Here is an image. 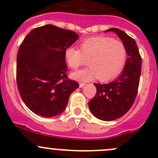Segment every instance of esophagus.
Instances as JSON below:
<instances>
[{
    "label": "esophagus",
    "instance_id": "1",
    "mask_svg": "<svg viewBox=\"0 0 158 158\" xmlns=\"http://www.w3.org/2000/svg\"><path fill=\"white\" fill-rule=\"evenodd\" d=\"M85 83H83V82H81V83H80V84H79V86H80V87H84V85H85Z\"/></svg>",
    "mask_w": 158,
    "mask_h": 158
}]
</instances>
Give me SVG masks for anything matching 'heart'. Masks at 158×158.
<instances>
[{
  "label": "heart",
  "instance_id": "heart-1",
  "mask_svg": "<svg viewBox=\"0 0 158 158\" xmlns=\"http://www.w3.org/2000/svg\"><path fill=\"white\" fill-rule=\"evenodd\" d=\"M68 65L77 69L87 64L90 67L72 74L74 78L87 81L97 77L100 81H108L116 77L125 67L127 50L125 44L109 36H94L83 40L76 47L69 46L64 50Z\"/></svg>",
  "mask_w": 158,
  "mask_h": 158
}]
</instances>
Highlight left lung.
Returning <instances> with one entry per match:
<instances>
[{"label":"left lung","mask_w":158,"mask_h":158,"mask_svg":"<svg viewBox=\"0 0 158 158\" xmlns=\"http://www.w3.org/2000/svg\"><path fill=\"white\" fill-rule=\"evenodd\" d=\"M126 47L128 59L118 77L108 84H94L97 94L89 102L93 115L103 121L117 119L126 114L134 103L139 90L141 57L135 41L125 32L111 28Z\"/></svg>","instance_id":"left-lung-1"}]
</instances>
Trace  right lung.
<instances>
[{"label": "right lung", "mask_w": 158, "mask_h": 158, "mask_svg": "<svg viewBox=\"0 0 158 158\" xmlns=\"http://www.w3.org/2000/svg\"><path fill=\"white\" fill-rule=\"evenodd\" d=\"M77 40L74 31L48 24L33 29L19 45L17 87L23 103L35 114L52 117L61 113L79 87L68 77L64 58L65 48Z\"/></svg>", "instance_id": "add662e5"}]
</instances>
